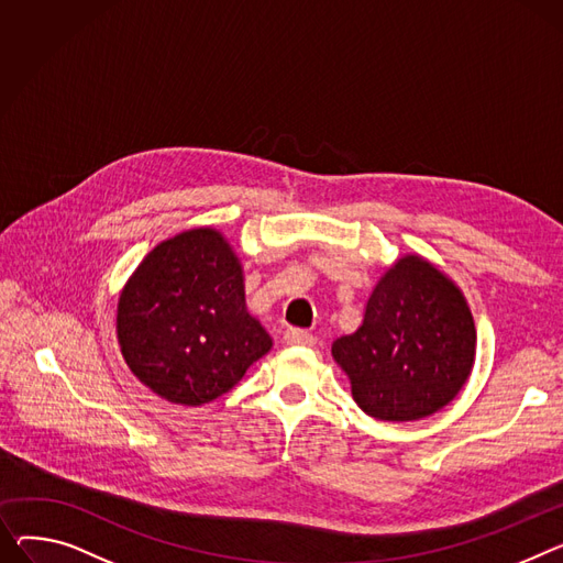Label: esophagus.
Instances as JSON below:
<instances>
[{"instance_id": "1", "label": "esophagus", "mask_w": 563, "mask_h": 563, "mask_svg": "<svg viewBox=\"0 0 563 563\" xmlns=\"http://www.w3.org/2000/svg\"><path fill=\"white\" fill-rule=\"evenodd\" d=\"M283 340L289 346H314L317 344V336L308 330H301V328H287L285 334H283Z\"/></svg>"}]
</instances>
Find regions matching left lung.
Segmentation results:
<instances>
[{"label":"left lung","mask_w":563,"mask_h":563,"mask_svg":"<svg viewBox=\"0 0 563 563\" xmlns=\"http://www.w3.org/2000/svg\"><path fill=\"white\" fill-rule=\"evenodd\" d=\"M332 357L368 417L417 421L468 380L475 323L455 283L428 260L407 255L371 291L360 328L332 344Z\"/></svg>","instance_id":"1"}]
</instances>
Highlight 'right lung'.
<instances>
[{
	"label": "right lung",
	"instance_id": "obj_1",
	"mask_svg": "<svg viewBox=\"0 0 563 563\" xmlns=\"http://www.w3.org/2000/svg\"><path fill=\"white\" fill-rule=\"evenodd\" d=\"M118 340L140 383L192 407L229 394L272 349L246 312L240 262L212 229L180 233L142 260L120 296Z\"/></svg>",
	"mask_w": 563,
	"mask_h": 563
}]
</instances>
